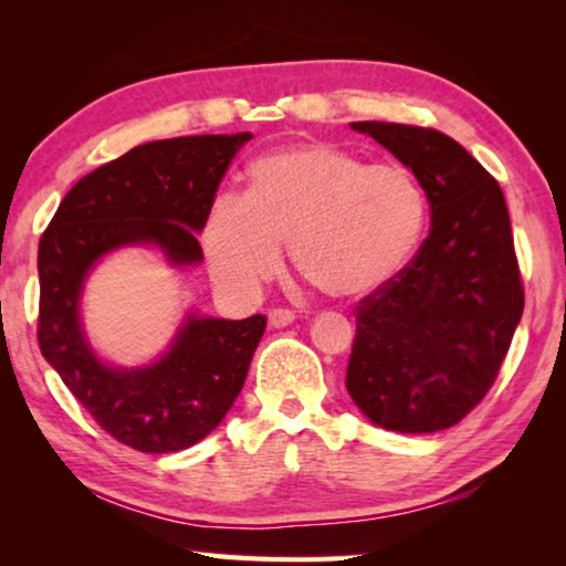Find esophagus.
<instances>
[{"label": "esophagus", "instance_id": "34e87169", "mask_svg": "<svg viewBox=\"0 0 566 566\" xmlns=\"http://www.w3.org/2000/svg\"><path fill=\"white\" fill-rule=\"evenodd\" d=\"M294 322V312L292 310H272L270 312V327L280 329L286 327V324Z\"/></svg>", "mask_w": 566, "mask_h": 566}]
</instances>
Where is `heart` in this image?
<instances>
[{"instance_id":"obj_1","label":"heart","mask_w":566,"mask_h":566,"mask_svg":"<svg viewBox=\"0 0 566 566\" xmlns=\"http://www.w3.org/2000/svg\"><path fill=\"white\" fill-rule=\"evenodd\" d=\"M424 222V189L405 165L306 142L256 159L247 197L217 199L205 252L219 284L254 294L280 274L290 244L296 272L322 294L361 300L405 270Z\"/></svg>"}]
</instances>
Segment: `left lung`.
<instances>
[{
	"label": "left lung",
	"mask_w": 566,
	"mask_h": 566,
	"mask_svg": "<svg viewBox=\"0 0 566 566\" xmlns=\"http://www.w3.org/2000/svg\"><path fill=\"white\" fill-rule=\"evenodd\" d=\"M424 189L432 227L405 270L357 312L347 391L377 427H454L494 385L522 319L524 290L496 179L447 134L352 122Z\"/></svg>",
	"instance_id": "8db88e82"
}]
</instances>
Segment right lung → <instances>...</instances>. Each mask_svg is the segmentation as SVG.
<instances>
[{
  "label": "right lung",
  "instance_id": "1",
  "mask_svg": "<svg viewBox=\"0 0 566 566\" xmlns=\"http://www.w3.org/2000/svg\"><path fill=\"white\" fill-rule=\"evenodd\" d=\"M249 139V132L197 134L134 147L76 181L40 239L42 357L104 432L137 452H179L212 432L244 387L266 317L189 312L159 359L112 367L82 329L84 282L122 247H157L171 266L202 262L197 232Z\"/></svg>",
  "mask_w": 566,
  "mask_h": 566
}]
</instances>
